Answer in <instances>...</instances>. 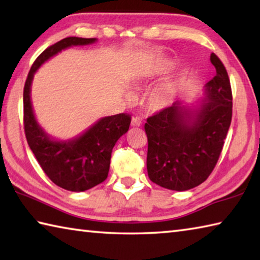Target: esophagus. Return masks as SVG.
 <instances>
[{
  "label": "esophagus",
  "mask_w": 260,
  "mask_h": 260,
  "mask_svg": "<svg viewBox=\"0 0 260 260\" xmlns=\"http://www.w3.org/2000/svg\"><path fill=\"white\" fill-rule=\"evenodd\" d=\"M141 124H142V121H141V119H140L139 117H133V118H132V126L139 127V126H141Z\"/></svg>",
  "instance_id": "1"
}]
</instances>
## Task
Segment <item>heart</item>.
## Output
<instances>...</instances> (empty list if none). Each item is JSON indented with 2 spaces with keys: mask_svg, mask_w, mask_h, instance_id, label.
<instances>
[{
  "mask_svg": "<svg viewBox=\"0 0 260 260\" xmlns=\"http://www.w3.org/2000/svg\"><path fill=\"white\" fill-rule=\"evenodd\" d=\"M171 99L170 94L167 93L165 89L162 88H158V89H155L149 96V107H150L152 110H161L166 108L167 105H170Z\"/></svg>",
  "mask_w": 260,
  "mask_h": 260,
  "instance_id": "b5f03b06",
  "label": "heart"
}]
</instances>
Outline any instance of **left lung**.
<instances>
[{
	"instance_id": "8db88e82",
	"label": "left lung",
	"mask_w": 260,
	"mask_h": 260,
	"mask_svg": "<svg viewBox=\"0 0 260 260\" xmlns=\"http://www.w3.org/2000/svg\"><path fill=\"white\" fill-rule=\"evenodd\" d=\"M210 60L217 74L205 86L208 102L190 111L177 101L144 125L148 175L162 188L183 191L199 186L212 173L221 153L232 121V88L219 57L211 54Z\"/></svg>"
}]
</instances>
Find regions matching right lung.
<instances>
[{
	"instance_id": "add662e5",
	"label": "right lung",
	"mask_w": 260,
	"mask_h": 260,
	"mask_svg": "<svg viewBox=\"0 0 260 260\" xmlns=\"http://www.w3.org/2000/svg\"><path fill=\"white\" fill-rule=\"evenodd\" d=\"M95 38L70 37L42 51L34 60L24 86V129L27 143L43 172L57 186L70 191H85L108 178L114 144L129 128L131 116L114 114L99 120L79 138L59 142L48 136L35 119L30 103L34 73L50 57L72 46L90 45Z\"/></svg>"
}]
</instances>
